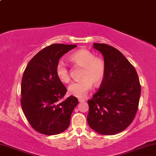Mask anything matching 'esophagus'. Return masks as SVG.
Wrapping results in <instances>:
<instances>
[{
	"instance_id": "esophagus-1",
	"label": "esophagus",
	"mask_w": 156,
	"mask_h": 156,
	"mask_svg": "<svg viewBox=\"0 0 156 156\" xmlns=\"http://www.w3.org/2000/svg\"><path fill=\"white\" fill-rule=\"evenodd\" d=\"M78 101L80 102H85V99H84V98H78Z\"/></svg>"
}]
</instances>
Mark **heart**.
I'll use <instances>...</instances> for the list:
<instances>
[{"mask_svg": "<svg viewBox=\"0 0 156 156\" xmlns=\"http://www.w3.org/2000/svg\"><path fill=\"white\" fill-rule=\"evenodd\" d=\"M69 60L73 65L83 67L81 80L69 86L68 90L73 96L84 98L93 86H99L103 80L105 73L104 60L95 56L93 52L86 49H80L70 55ZM56 73L58 78L64 83L70 81V73L67 65L63 62L56 65Z\"/></svg>", "mask_w": 156, "mask_h": 156, "instance_id": "1", "label": "heart"}]
</instances>
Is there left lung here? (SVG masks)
<instances>
[{"mask_svg": "<svg viewBox=\"0 0 156 156\" xmlns=\"http://www.w3.org/2000/svg\"><path fill=\"white\" fill-rule=\"evenodd\" d=\"M104 57L105 73L99 90L88 100L87 122L102 135H114L131 125L138 111L141 86L135 68L117 49L94 43Z\"/></svg>", "mask_w": 156, "mask_h": 156, "instance_id": "1", "label": "left lung"}]
</instances>
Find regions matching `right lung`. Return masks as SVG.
<instances>
[{
	"label": "right lung",
	"instance_id": "add662e5",
	"mask_svg": "<svg viewBox=\"0 0 156 156\" xmlns=\"http://www.w3.org/2000/svg\"><path fill=\"white\" fill-rule=\"evenodd\" d=\"M77 45L54 44L36 54L26 67L21 82V107L34 129L44 135H56L67 129L78 104L57 77L56 67L63 55Z\"/></svg>",
	"mask_w": 156,
	"mask_h": 156
}]
</instances>
